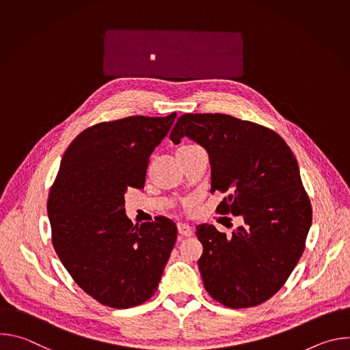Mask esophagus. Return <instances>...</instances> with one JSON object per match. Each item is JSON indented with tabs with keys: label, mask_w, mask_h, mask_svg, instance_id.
Returning a JSON list of instances; mask_svg holds the SVG:
<instances>
[{
	"label": "esophagus",
	"mask_w": 350,
	"mask_h": 350,
	"mask_svg": "<svg viewBox=\"0 0 350 350\" xmlns=\"http://www.w3.org/2000/svg\"><path fill=\"white\" fill-rule=\"evenodd\" d=\"M177 228H178V232L183 235V237H191L193 234V230L191 226L185 224V223H178L177 224Z\"/></svg>",
	"instance_id": "esophagus-1"
}]
</instances>
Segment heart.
Returning <instances> with one entry per match:
<instances>
[{
	"label": "heart",
	"mask_w": 350,
	"mask_h": 350,
	"mask_svg": "<svg viewBox=\"0 0 350 350\" xmlns=\"http://www.w3.org/2000/svg\"><path fill=\"white\" fill-rule=\"evenodd\" d=\"M189 146H195V145H183V146H180L178 149H184V148H189Z\"/></svg>",
	"instance_id": "heart-1"
}]
</instances>
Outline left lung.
Returning <instances> with one entry per match:
<instances>
[{"mask_svg": "<svg viewBox=\"0 0 350 350\" xmlns=\"http://www.w3.org/2000/svg\"><path fill=\"white\" fill-rule=\"evenodd\" d=\"M184 135L209 154L211 191L227 193L216 212L245 221L231 235L212 224L196 226L205 289L231 309L258 306L286 282L312 226L310 198L296 158L271 129L230 115L185 113L170 139L178 144Z\"/></svg>", "mask_w": 350, "mask_h": 350, "instance_id": "1", "label": "left lung"}]
</instances>
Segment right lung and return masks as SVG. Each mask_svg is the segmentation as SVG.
I'll list each match as a JSON object with an SVG mask.
<instances>
[{"instance_id": "obj_1", "label": "right lung", "mask_w": 350, "mask_h": 350, "mask_svg": "<svg viewBox=\"0 0 350 350\" xmlns=\"http://www.w3.org/2000/svg\"><path fill=\"white\" fill-rule=\"evenodd\" d=\"M174 119L129 116L85 129L68 146L49 189L55 252L75 282L108 308L146 302L176 243L170 219L134 226L124 211V193L144 188L149 157Z\"/></svg>"}]
</instances>
